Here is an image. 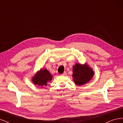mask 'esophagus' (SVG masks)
I'll use <instances>...</instances> for the list:
<instances>
[{
  "label": "esophagus",
  "instance_id": "34e87169",
  "mask_svg": "<svg viewBox=\"0 0 123 123\" xmlns=\"http://www.w3.org/2000/svg\"><path fill=\"white\" fill-rule=\"evenodd\" d=\"M67 75V73H66V72H64V73H63L62 74V76H66Z\"/></svg>",
  "mask_w": 123,
  "mask_h": 123
}]
</instances>
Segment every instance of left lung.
<instances>
[{"mask_svg":"<svg viewBox=\"0 0 123 123\" xmlns=\"http://www.w3.org/2000/svg\"><path fill=\"white\" fill-rule=\"evenodd\" d=\"M94 75V71L87 64H76L73 66V80L78 86H81L90 81Z\"/></svg>","mask_w":123,"mask_h":123,"instance_id":"obj_1","label":"left lung"}]
</instances>
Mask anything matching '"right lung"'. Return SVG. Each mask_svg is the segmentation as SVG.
I'll return each mask as SVG.
<instances>
[{
  "label": "right lung",
  "instance_id": "add662e5",
  "mask_svg": "<svg viewBox=\"0 0 123 123\" xmlns=\"http://www.w3.org/2000/svg\"><path fill=\"white\" fill-rule=\"evenodd\" d=\"M52 79V76L47 69H42L37 72L32 77L33 83L39 87L47 86L49 81Z\"/></svg>",
  "mask_w": 123,
  "mask_h": 123
}]
</instances>
